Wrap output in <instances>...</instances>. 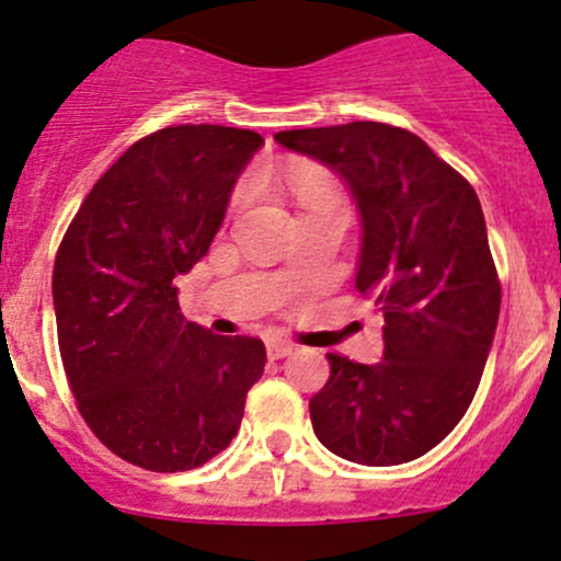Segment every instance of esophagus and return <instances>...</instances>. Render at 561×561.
<instances>
[{"label":"esophagus","mask_w":561,"mask_h":561,"mask_svg":"<svg viewBox=\"0 0 561 561\" xmlns=\"http://www.w3.org/2000/svg\"><path fill=\"white\" fill-rule=\"evenodd\" d=\"M294 350L297 347H294L291 342H286V339H278V336L267 339V355L270 357H286V355H291Z\"/></svg>","instance_id":"1"}]
</instances>
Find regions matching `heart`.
I'll list each match as a JSON object with an SVG mask.
<instances>
[{"label":"heart","mask_w":561,"mask_h":561,"mask_svg":"<svg viewBox=\"0 0 561 561\" xmlns=\"http://www.w3.org/2000/svg\"><path fill=\"white\" fill-rule=\"evenodd\" d=\"M278 180L291 193V198L301 206V211L318 209V206L336 201V193H333L329 178L320 169L310 167V163H294V167H288L286 172L278 174Z\"/></svg>","instance_id":"1"}]
</instances>
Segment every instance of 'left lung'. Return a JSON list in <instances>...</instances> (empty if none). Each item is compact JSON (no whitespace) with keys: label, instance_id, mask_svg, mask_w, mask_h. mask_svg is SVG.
I'll use <instances>...</instances> for the list:
<instances>
[{"label":"left lung","instance_id":"1","mask_svg":"<svg viewBox=\"0 0 561 561\" xmlns=\"http://www.w3.org/2000/svg\"><path fill=\"white\" fill-rule=\"evenodd\" d=\"M275 140L347 182L363 225L355 288L383 312V360L329 355L312 430L347 461H413L463 419L493 347L501 283L480 198L421 137L381 122Z\"/></svg>","mask_w":561,"mask_h":561}]
</instances>
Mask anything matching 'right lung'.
I'll return each mask as SVG.
<instances>
[{
  "mask_svg": "<svg viewBox=\"0 0 561 561\" xmlns=\"http://www.w3.org/2000/svg\"><path fill=\"white\" fill-rule=\"evenodd\" d=\"M251 129L180 124L137 140L103 174L53 270L62 368L105 448L148 471H187L230 445L267 352L182 318L174 278L206 256Z\"/></svg>",
  "mask_w": 561,
  "mask_h": 561,
  "instance_id": "obj_1",
  "label": "right lung"
}]
</instances>
